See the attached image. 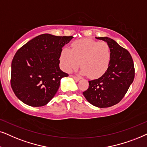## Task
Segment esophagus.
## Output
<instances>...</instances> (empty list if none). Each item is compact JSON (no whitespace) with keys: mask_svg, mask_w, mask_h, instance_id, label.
<instances>
[{"mask_svg":"<svg viewBox=\"0 0 147 147\" xmlns=\"http://www.w3.org/2000/svg\"><path fill=\"white\" fill-rule=\"evenodd\" d=\"M72 78H73V79H75L76 81H80V78H79V77H75V76H72Z\"/></svg>","mask_w":147,"mask_h":147,"instance_id":"1","label":"esophagus"}]
</instances>
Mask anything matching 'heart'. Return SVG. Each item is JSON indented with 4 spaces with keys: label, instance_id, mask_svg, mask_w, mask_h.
<instances>
[{
    "label": "heart",
    "instance_id": "b5f03b06",
    "mask_svg": "<svg viewBox=\"0 0 147 147\" xmlns=\"http://www.w3.org/2000/svg\"><path fill=\"white\" fill-rule=\"evenodd\" d=\"M60 60L62 69L66 72H70L77 68L81 62V75L97 78L102 76L108 68L111 51L105 42L79 40L72 43V49H62Z\"/></svg>",
    "mask_w": 147,
    "mask_h": 147
}]
</instances>
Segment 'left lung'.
Wrapping results in <instances>:
<instances>
[{
    "mask_svg": "<svg viewBox=\"0 0 147 147\" xmlns=\"http://www.w3.org/2000/svg\"><path fill=\"white\" fill-rule=\"evenodd\" d=\"M104 41L111 51L108 68L98 79L89 81V88L83 94L94 106H113L122 100L134 78L133 60L128 51L107 37L95 38Z\"/></svg>",
    "mask_w": 147,
    "mask_h": 147,
    "instance_id": "1",
    "label": "left lung"
}]
</instances>
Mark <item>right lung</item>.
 Here are the masks:
<instances>
[{"mask_svg":"<svg viewBox=\"0 0 147 147\" xmlns=\"http://www.w3.org/2000/svg\"><path fill=\"white\" fill-rule=\"evenodd\" d=\"M73 37L44 34L29 41L17 51L11 63V85L19 100L27 105H46L56 95L62 78V48Z\"/></svg>","mask_w":147,"mask_h":147,"instance_id":"right-lung-1","label":"right lung"}]
</instances>
